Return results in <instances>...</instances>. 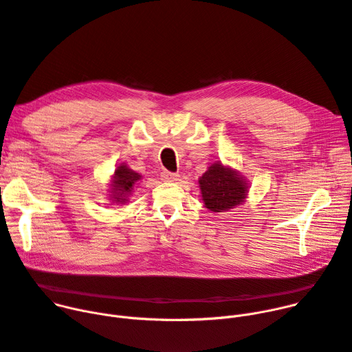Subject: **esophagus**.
<instances>
[{"instance_id":"1","label":"esophagus","mask_w":352,"mask_h":352,"mask_svg":"<svg viewBox=\"0 0 352 352\" xmlns=\"http://www.w3.org/2000/svg\"><path fill=\"white\" fill-rule=\"evenodd\" d=\"M161 177H162V179L170 181V182H174V181L179 179V175L177 173H170V171H164Z\"/></svg>"}]
</instances>
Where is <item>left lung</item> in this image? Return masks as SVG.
Segmentation results:
<instances>
[{
	"instance_id": "8db88e82",
	"label": "left lung",
	"mask_w": 352,
	"mask_h": 352,
	"mask_svg": "<svg viewBox=\"0 0 352 352\" xmlns=\"http://www.w3.org/2000/svg\"><path fill=\"white\" fill-rule=\"evenodd\" d=\"M199 188L205 206L212 212H222L242 204L248 195V185L236 171L215 162L199 178Z\"/></svg>"
}]
</instances>
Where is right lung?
Segmentation results:
<instances>
[{"instance_id":"right-lung-1","label":"right lung","mask_w":352,"mask_h":352,"mask_svg":"<svg viewBox=\"0 0 352 352\" xmlns=\"http://www.w3.org/2000/svg\"><path fill=\"white\" fill-rule=\"evenodd\" d=\"M142 178L137 173L133 170L127 168L124 164H122L120 167H117L114 171L113 177V184H111V198L116 202H126L127 195L131 192L134 184Z\"/></svg>"}]
</instances>
